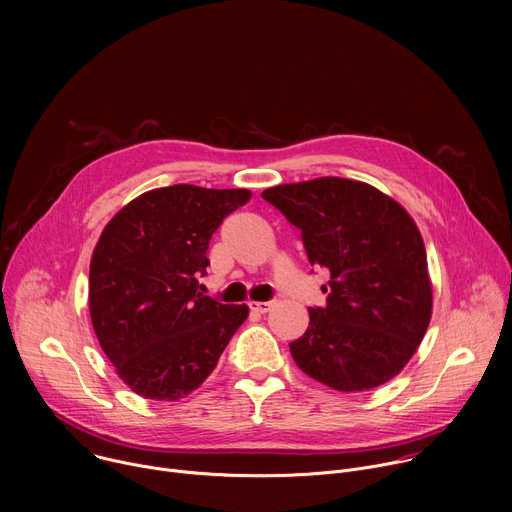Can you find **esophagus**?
Masks as SVG:
<instances>
[{
  "instance_id": "1",
  "label": "esophagus",
  "mask_w": 512,
  "mask_h": 512,
  "mask_svg": "<svg viewBox=\"0 0 512 512\" xmlns=\"http://www.w3.org/2000/svg\"><path fill=\"white\" fill-rule=\"evenodd\" d=\"M249 308H251L253 312L265 314V312H269V310L273 308V302H251V304H249Z\"/></svg>"
}]
</instances>
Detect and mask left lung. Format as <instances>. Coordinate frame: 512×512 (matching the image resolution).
<instances>
[{"label": "left lung", "instance_id": "8db88e82", "mask_svg": "<svg viewBox=\"0 0 512 512\" xmlns=\"http://www.w3.org/2000/svg\"><path fill=\"white\" fill-rule=\"evenodd\" d=\"M302 231L310 265L330 271L324 308L289 344L298 367L336 391H369L401 373L431 320V281L409 212L371 184L326 176L263 190Z\"/></svg>", "mask_w": 512, "mask_h": 512}]
</instances>
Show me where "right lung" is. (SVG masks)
<instances>
[{"label": "right lung", "mask_w": 512, "mask_h": 512, "mask_svg": "<svg viewBox=\"0 0 512 512\" xmlns=\"http://www.w3.org/2000/svg\"><path fill=\"white\" fill-rule=\"evenodd\" d=\"M245 188L174 184L125 204L101 233L89 271L95 334L121 381L143 399L178 401L214 371L249 308L202 296L208 243L247 204Z\"/></svg>", "instance_id": "obj_1"}]
</instances>
